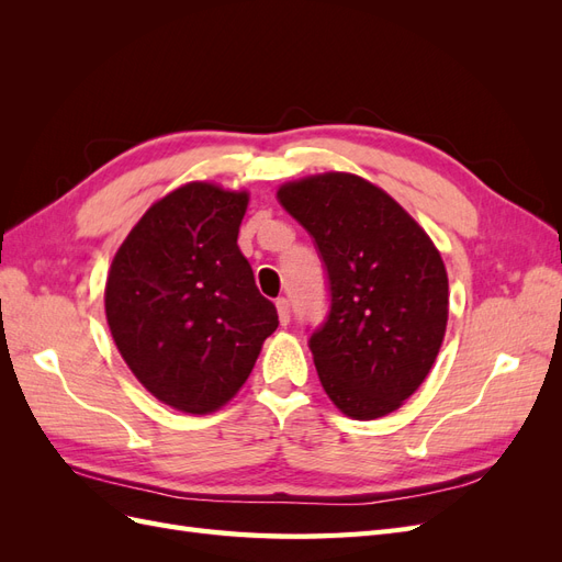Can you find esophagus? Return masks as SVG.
Masks as SVG:
<instances>
[{"label":"esophagus","mask_w":562,"mask_h":562,"mask_svg":"<svg viewBox=\"0 0 562 562\" xmlns=\"http://www.w3.org/2000/svg\"><path fill=\"white\" fill-rule=\"evenodd\" d=\"M277 312H279L281 326H288V323H291V302H288L285 297H279L277 300Z\"/></svg>","instance_id":"esophagus-1"}]
</instances>
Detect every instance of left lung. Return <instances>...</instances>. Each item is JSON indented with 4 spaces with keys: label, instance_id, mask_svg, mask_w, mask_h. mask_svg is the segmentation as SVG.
Returning a JSON list of instances; mask_svg holds the SVG:
<instances>
[{
    "label": "left lung",
    "instance_id": "1",
    "mask_svg": "<svg viewBox=\"0 0 562 562\" xmlns=\"http://www.w3.org/2000/svg\"><path fill=\"white\" fill-rule=\"evenodd\" d=\"M277 196L310 232L326 269L330 307L310 337L323 389L353 419L398 411L443 345L440 252L394 199L359 176H312Z\"/></svg>",
    "mask_w": 562,
    "mask_h": 562
}]
</instances>
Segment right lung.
Returning a JSON list of instances; mask_svg holds the SVG:
<instances>
[{
  "instance_id": "right-lung-1",
  "label": "right lung",
  "mask_w": 562,
  "mask_h": 562,
  "mask_svg": "<svg viewBox=\"0 0 562 562\" xmlns=\"http://www.w3.org/2000/svg\"><path fill=\"white\" fill-rule=\"evenodd\" d=\"M246 206V192L182 184L140 217L110 267L114 345L149 394L182 413L225 405L279 326L236 246Z\"/></svg>"
}]
</instances>
